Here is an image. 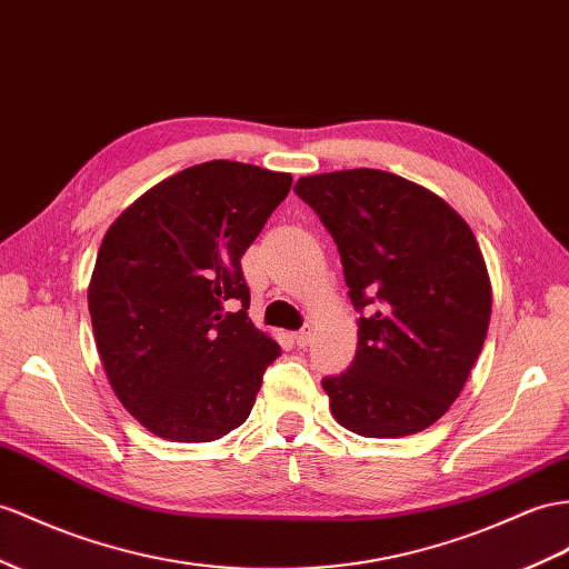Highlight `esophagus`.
<instances>
[{
	"label": "esophagus",
	"instance_id": "1",
	"mask_svg": "<svg viewBox=\"0 0 569 569\" xmlns=\"http://www.w3.org/2000/svg\"><path fill=\"white\" fill-rule=\"evenodd\" d=\"M293 341H296L300 348L310 346V341H312V329L308 327V329H300V331H296V333H293Z\"/></svg>",
	"mask_w": 569,
	"mask_h": 569
}]
</instances>
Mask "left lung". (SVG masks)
Returning a JSON list of instances; mask_svg holds the SVG:
<instances>
[{
  "mask_svg": "<svg viewBox=\"0 0 569 569\" xmlns=\"http://www.w3.org/2000/svg\"><path fill=\"white\" fill-rule=\"evenodd\" d=\"M296 192L339 247L358 312L351 368L325 377L331 416L362 437L430 428L483 348L492 290L469 223L430 189L353 168L300 178Z\"/></svg>",
  "mask_w": 569,
  "mask_h": 569,
  "instance_id": "1",
  "label": "left lung"
}]
</instances>
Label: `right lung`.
<instances>
[{
    "instance_id": "add662e5",
    "label": "right lung",
    "mask_w": 569,
    "mask_h": 569,
    "mask_svg": "<svg viewBox=\"0 0 569 569\" xmlns=\"http://www.w3.org/2000/svg\"><path fill=\"white\" fill-rule=\"evenodd\" d=\"M293 178L209 160L143 192L100 242L89 283L108 382L139 423L170 442H211L250 416L281 356L250 317L240 259ZM226 299L241 310L226 313Z\"/></svg>"
}]
</instances>
